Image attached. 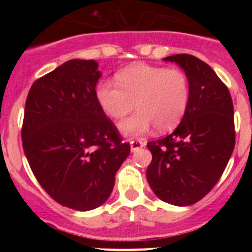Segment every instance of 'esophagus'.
Returning <instances> with one entry per match:
<instances>
[{"mask_svg": "<svg viewBox=\"0 0 252 252\" xmlns=\"http://www.w3.org/2000/svg\"><path fill=\"white\" fill-rule=\"evenodd\" d=\"M130 144H131V151L139 150V149H141V148H144V146H145V142L141 141V140H137V139L131 140Z\"/></svg>", "mask_w": 252, "mask_h": 252, "instance_id": "34e87169", "label": "esophagus"}]
</instances>
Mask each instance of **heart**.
Here are the masks:
<instances>
[{
    "label": "heart",
    "instance_id": "obj_1",
    "mask_svg": "<svg viewBox=\"0 0 252 252\" xmlns=\"http://www.w3.org/2000/svg\"><path fill=\"white\" fill-rule=\"evenodd\" d=\"M95 97L103 112L113 120L126 117L135 103L137 112L120 126L126 135H141L150 126L158 132H168L186 115L190 84L180 69L132 64L116 74V84L101 82Z\"/></svg>",
    "mask_w": 252,
    "mask_h": 252
}]
</instances>
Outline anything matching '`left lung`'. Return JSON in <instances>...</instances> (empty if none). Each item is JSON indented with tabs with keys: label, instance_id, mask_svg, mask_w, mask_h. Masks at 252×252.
Listing matches in <instances>:
<instances>
[{
	"label": "left lung",
	"instance_id": "obj_1",
	"mask_svg": "<svg viewBox=\"0 0 252 252\" xmlns=\"http://www.w3.org/2000/svg\"><path fill=\"white\" fill-rule=\"evenodd\" d=\"M184 69L190 98L183 120L170 135L148 142L153 160L146 178L161 201L190 206L211 192L235 148L230 91L203 60L189 54L164 58Z\"/></svg>",
	"mask_w": 252,
	"mask_h": 252
}]
</instances>
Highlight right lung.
<instances>
[{"label":"right lung","instance_id":"obj_1","mask_svg":"<svg viewBox=\"0 0 252 252\" xmlns=\"http://www.w3.org/2000/svg\"><path fill=\"white\" fill-rule=\"evenodd\" d=\"M97 65L73 59L36 79L22 121V148L36 180L55 202L77 211L108 199L131 150L97 101Z\"/></svg>","mask_w":252,"mask_h":252}]
</instances>
